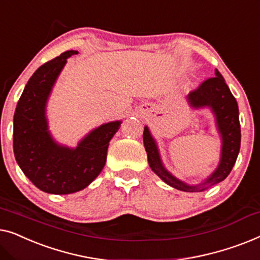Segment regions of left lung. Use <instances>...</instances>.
Returning a JSON list of instances; mask_svg holds the SVG:
<instances>
[{
    "label": "left lung",
    "instance_id": "obj_1",
    "mask_svg": "<svg viewBox=\"0 0 260 260\" xmlns=\"http://www.w3.org/2000/svg\"><path fill=\"white\" fill-rule=\"evenodd\" d=\"M214 75L213 78L205 80L198 88L192 90L187 96V102L192 108L208 107L213 112L215 125L221 138L220 161L206 180L198 185H188L172 175L164 166L158 145L147 126H145L142 134L149 167L162 181L179 191L202 192L222 181L232 171L238 156L241 138L238 104L218 69H215Z\"/></svg>",
    "mask_w": 260,
    "mask_h": 260
}]
</instances>
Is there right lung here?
Returning <instances> with one entry per match:
<instances>
[{"label": "right lung", "mask_w": 260, "mask_h": 260, "mask_svg": "<svg viewBox=\"0 0 260 260\" xmlns=\"http://www.w3.org/2000/svg\"><path fill=\"white\" fill-rule=\"evenodd\" d=\"M78 54L68 50L46 62L25 85L14 114V154L25 177L50 194H69L86 188L100 174L107 159L111 139L121 121L99 126L76 148L58 145L48 131L46 106L54 83L67 58Z\"/></svg>", "instance_id": "obj_1"}]
</instances>
